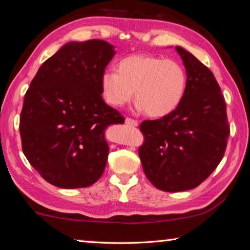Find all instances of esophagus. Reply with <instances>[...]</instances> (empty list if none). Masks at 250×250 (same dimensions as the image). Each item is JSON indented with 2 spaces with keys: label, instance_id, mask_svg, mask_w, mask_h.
I'll return each mask as SVG.
<instances>
[{
  "label": "esophagus",
  "instance_id": "1",
  "mask_svg": "<svg viewBox=\"0 0 250 250\" xmlns=\"http://www.w3.org/2000/svg\"><path fill=\"white\" fill-rule=\"evenodd\" d=\"M125 121V125H130V126H137V125H138V121L132 119V118L126 117Z\"/></svg>",
  "mask_w": 250,
  "mask_h": 250
}]
</instances>
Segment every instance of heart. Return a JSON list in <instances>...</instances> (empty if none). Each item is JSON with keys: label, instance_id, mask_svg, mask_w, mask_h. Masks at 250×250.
Masks as SVG:
<instances>
[{"label": "heart", "instance_id": "obj_1", "mask_svg": "<svg viewBox=\"0 0 250 250\" xmlns=\"http://www.w3.org/2000/svg\"><path fill=\"white\" fill-rule=\"evenodd\" d=\"M188 76L179 62L147 55H131L120 61L117 71L101 77L105 101L122 107L133 98L152 118L170 115L183 100Z\"/></svg>", "mask_w": 250, "mask_h": 250}]
</instances>
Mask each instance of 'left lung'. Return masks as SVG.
I'll return each instance as SVG.
<instances>
[{"label":"left lung","mask_w":250,"mask_h":250,"mask_svg":"<svg viewBox=\"0 0 250 250\" xmlns=\"http://www.w3.org/2000/svg\"><path fill=\"white\" fill-rule=\"evenodd\" d=\"M183 61L188 86L174 111L145 120L139 147L149 181L164 192L195 188L221 162L229 137L225 98L214 75L191 53L175 47Z\"/></svg>","instance_id":"1"}]
</instances>
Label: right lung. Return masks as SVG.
Here are the masks:
<instances>
[{"mask_svg":"<svg viewBox=\"0 0 250 250\" xmlns=\"http://www.w3.org/2000/svg\"><path fill=\"white\" fill-rule=\"evenodd\" d=\"M113 55V46L104 41L70 42L40 67L25 94L20 117L23 153L57 188H87L104 171V130L125 122L101 96V77Z\"/></svg>","mask_w":250,"mask_h":250,"instance_id":"obj_1","label":"right lung"}]
</instances>
